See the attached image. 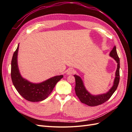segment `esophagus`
<instances>
[{
  "instance_id": "esophagus-1",
  "label": "esophagus",
  "mask_w": 132,
  "mask_h": 132,
  "mask_svg": "<svg viewBox=\"0 0 132 132\" xmlns=\"http://www.w3.org/2000/svg\"><path fill=\"white\" fill-rule=\"evenodd\" d=\"M74 73V70L72 68H70L67 71V74L68 75H71Z\"/></svg>"
}]
</instances>
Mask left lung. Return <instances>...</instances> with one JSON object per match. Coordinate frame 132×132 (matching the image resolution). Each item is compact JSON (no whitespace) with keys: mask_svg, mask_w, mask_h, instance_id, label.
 Returning a JSON list of instances; mask_svg holds the SVG:
<instances>
[{"mask_svg":"<svg viewBox=\"0 0 132 132\" xmlns=\"http://www.w3.org/2000/svg\"><path fill=\"white\" fill-rule=\"evenodd\" d=\"M110 55L117 62V68L116 71V77L114 80L113 85L107 93L98 95H93L90 94L86 90L80 77L77 75H74L75 79V94L79 98L80 101L82 103H85V105L89 106H96L102 104L107 100H109L117 88L119 82V77H120L119 76L120 62H119V58L118 56L116 46H114L112 50L111 51Z\"/></svg>","mask_w":132,"mask_h":132,"instance_id":"8db88e82","label":"left lung"}]
</instances>
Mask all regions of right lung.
<instances>
[{
	"label": "right lung",
	"instance_id": "1",
	"mask_svg": "<svg viewBox=\"0 0 132 132\" xmlns=\"http://www.w3.org/2000/svg\"><path fill=\"white\" fill-rule=\"evenodd\" d=\"M19 45L14 52L11 60V77L13 85L22 97L30 102L44 100L51 94L56 84L63 78V75L51 78L39 84H34L22 78L18 66Z\"/></svg>",
	"mask_w": 132,
	"mask_h": 132
}]
</instances>
